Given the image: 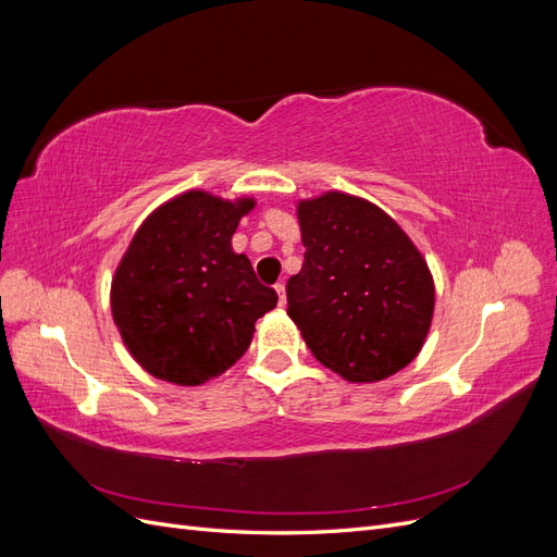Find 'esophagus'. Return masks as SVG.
Instances as JSON below:
<instances>
[{"label": "esophagus", "instance_id": "esophagus-1", "mask_svg": "<svg viewBox=\"0 0 557 557\" xmlns=\"http://www.w3.org/2000/svg\"><path fill=\"white\" fill-rule=\"evenodd\" d=\"M274 290H276V295H278V305L285 307V301H288V299H285V285H283V283H276Z\"/></svg>", "mask_w": 557, "mask_h": 557}]
</instances>
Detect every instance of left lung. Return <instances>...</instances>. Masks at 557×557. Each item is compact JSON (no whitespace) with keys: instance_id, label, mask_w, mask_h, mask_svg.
Wrapping results in <instances>:
<instances>
[{"instance_id":"left-lung-1","label":"left lung","mask_w":557,"mask_h":557,"mask_svg":"<svg viewBox=\"0 0 557 557\" xmlns=\"http://www.w3.org/2000/svg\"><path fill=\"white\" fill-rule=\"evenodd\" d=\"M297 221L307 252L288 281V315L313 358L350 383L397 374L432 325L423 252L395 218L348 193L299 199Z\"/></svg>"}]
</instances>
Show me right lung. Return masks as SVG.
Returning <instances> with one entry per match:
<instances>
[{
  "instance_id": "obj_1",
  "label": "right lung",
  "mask_w": 557,
  "mask_h": 557,
  "mask_svg": "<svg viewBox=\"0 0 557 557\" xmlns=\"http://www.w3.org/2000/svg\"><path fill=\"white\" fill-rule=\"evenodd\" d=\"M252 197L188 190L164 201L134 234L111 281V313L129 356L150 376L201 385L237 362L256 320L278 301L232 234Z\"/></svg>"
}]
</instances>
